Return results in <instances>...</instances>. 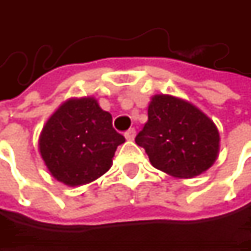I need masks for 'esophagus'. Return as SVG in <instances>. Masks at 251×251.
Here are the masks:
<instances>
[{
	"label": "esophagus",
	"instance_id": "obj_1",
	"mask_svg": "<svg viewBox=\"0 0 251 251\" xmlns=\"http://www.w3.org/2000/svg\"><path fill=\"white\" fill-rule=\"evenodd\" d=\"M135 135H136V130L133 129V127H130V129H127L125 132V138L127 141H132L133 138H135Z\"/></svg>",
	"mask_w": 251,
	"mask_h": 251
}]
</instances>
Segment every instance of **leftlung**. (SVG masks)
Here are the masks:
<instances>
[{"mask_svg": "<svg viewBox=\"0 0 251 251\" xmlns=\"http://www.w3.org/2000/svg\"><path fill=\"white\" fill-rule=\"evenodd\" d=\"M151 164L175 177L190 178L206 172L218 157L220 133L198 107L173 96H154L148 122L135 138Z\"/></svg>", "mask_w": 251, "mask_h": 251, "instance_id": "obj_1", "label": "left lung"}]
</instances>
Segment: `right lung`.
Instances as JSON below:
<instances>
[{
  "mask_svg": "<svg viewBox=\"0 0 251 251\" xmlns=\"http://www.w3.org/2000/svg\"><path fill=\"white\" fill-rule=\"evenodd\" d=\"M124 135L112 125V115L93 97L65 101L40 133V155L56 180L79 186L104 175Z\"/></svg>",
  "mask_w": 251,
  "mask_h": 251,
  "instance_id": "add662e5",
  "label": "right lung"
}]
</instances>
